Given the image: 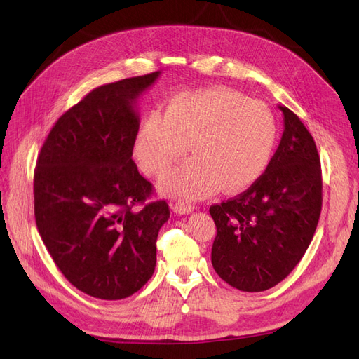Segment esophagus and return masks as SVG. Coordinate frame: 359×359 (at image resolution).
Segmentation results:
<instances>
[{
  "mask_svg": "<svg viewBox=\"0 0 359 359\" xmlns=\"http://www.w3.org/2000/svg\"><path fill=\"white\" fill-rule=\"evenodd\" d=\"M172 210H173V212H177V214H189V212L193 211V206L187 202H177V203L172 205Z\"/></svg>",
  "mask_w": 359,
  "mask_h": 359,
  "instance_id": "obj_1",
  "label": "esophagus"
}]
</instances>
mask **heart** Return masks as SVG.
Returning <instances> with one entry per match:
<instances>
[{"mask_svg":"<svg viewBox=\"0 0 359 359\" xmlns=\"http://www.w3.org/2000/svg\"><path fill=\"white\" fill-rule=\"evenodd\" d=\"M276 118L260 100L212 88L173 95L165 114H149L140 124L135 154L147 175L158 177L189 151L191 158L166 173L169 196L202 199L220 187H248L266 169L276 142Z\"/></svg>","mask_w":359,"mask_h":359,"instance_id":"1","label":"heart"}]
</instances>
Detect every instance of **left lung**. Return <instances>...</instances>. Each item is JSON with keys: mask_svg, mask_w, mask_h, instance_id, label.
<instances>
[{"mask_svg": "<svg viewBox=\"0 0 359 359\" xmlns=\"http://www.w3.org/2000/svg\"><path fill=\"white\" fill-rule=\"evenodd\" d=\"M285 132L266 170L238 196L211 205L217 227L211 262L227 285L262 292L285 280L316 232L322 170L316 144L286 106Z\"/></svg>", "mask_w": 359, "mask_h": 359, "instance_id": "left-lung-1", "label": "left lung"}]
</instances>
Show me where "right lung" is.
<instances>
[{
	"label": "right lung",
	"instance_id": "add662e5",
	"mask_svg": "<svg viewBox=\"0 0 359 359\" xmlns=\"http://www.w3.org/2000/svg\"><path fill=\"white\" fill-rule=\"evenodd\" d=\"M154 72L102 85L52 127L34 170V215L53 262L70 283L99 299L133 295L156 268L166 201L133 161L137 97Z\"/></svg>",
	"mask_w": 359,
	"mask_h": 359
}]
</instances>
